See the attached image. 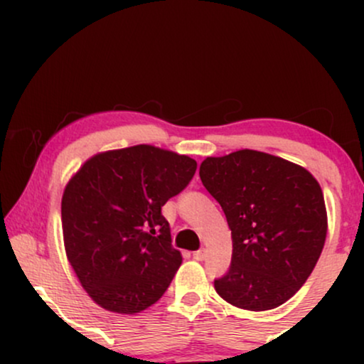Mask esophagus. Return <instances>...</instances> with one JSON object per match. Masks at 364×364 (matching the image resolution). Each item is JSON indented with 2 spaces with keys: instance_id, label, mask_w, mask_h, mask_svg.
Listing matches in <instances>:
<instances>
[{
  "instance_id": "1",
  "label": "esophagus",
  "mask_w": 364,
  "mask_h": 364,
  "mask_svg": "<svg viewBox=\"0 0 364 364\" xmlns=\"http://www.w3.org/2000/svg\"><path fill=\"white\" fill-rule=\"evenodd\" d=\"M207 257V252L205 250H196V252H193V258L195 260H198V262H202L203 258Z\"/></svg>"
}]
</instances>
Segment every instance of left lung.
<instances>
[{
	"label": "left lung",
	"instance_id": "8db88e82",
	"mask_svg": "<svg viewBox=\"0 0 364 364\" xmlns=\"http://www.w3.org/2000/svg\"><path fill=\"white\" fill-rule=\"evenodd\" d=\"M203 186L223 207L232 236L231 267L215 279L232 306H281L306 282L327 236L321 188L301 166L257 150L207 157Z\"/></svg>",
	"mask_w": 364,
	"mask_h": 364
}]
</instances>
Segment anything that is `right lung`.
<instances>
[{"label":"right lung","mask_w":364,"mask_h":364,"mask_svg":"<svg viewBox=\"0 0 364 364\" xmlns=\"http://www.w3.org/2000/svg\"><path fill=\"white\" fill-rule=\"evenodd\" d=\"M195 171L188 156L135 145L97 154L70 179L61 200L66 257L95 303L132 315L161 299L181 265L161 210Z\"/></svg>","instance_id":"add662e5"}]
</instances>
